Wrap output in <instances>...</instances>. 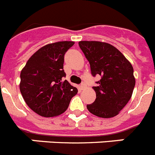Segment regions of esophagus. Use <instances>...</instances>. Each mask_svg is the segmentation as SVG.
Instances as JSON below:
<instances>
[{
    "label": "esophagus",
    "instance_id": "obj_1",
    "mask_svg": "<svg viewBox=\"0 0 155 155\" xmlns=\"http://www.w3.org/2000/svg\"><path fill=\"white\" fill-rule=\"evenodd\" d=\"M80 87H81V89H84V88H85V87H86L85 83H84V82H82L81 84H80Z\"/></svg>",
    "mask_w": 155,
    "mask_h": 155
}]
</instances>
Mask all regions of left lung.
<instances>
[{"label": "left lung", "mask_w": 155, "mask_h": 155, "mask_svg": "<svg viewBox=\"0 0 155 155\" xmlns=\"http://www.w3.org/2000/svg\"><path fill=\"white\" fill-rule=\"evenodd\" d=\"M90 64L91 75L101 79L93 87L96 98L87 105L90 113L102 118L118 115L129 102L135 86L134 68L120 51L106 42L81 41L78 42Z\"/></svg>", "instance_id": "left-lung-1"}]
</instances>
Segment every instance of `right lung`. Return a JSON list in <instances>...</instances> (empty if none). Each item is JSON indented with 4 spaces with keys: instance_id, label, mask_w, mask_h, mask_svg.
I'll use <instances>...</instances> for the list:
<instances>
[{
    "instance_id": "obj_1",
    "label": "right lung",
    "mask_w": 155,
    "mask_h": 155,
    "mask_svg": "<svg viewBox=\"0 0 155 155\" xmlns=\"http://www.w3.org/2000/svg\"><path fill=\"white\" fill-rule=\"evenodd\" d=\"M74 42L48 44L31 56L20 74V91L28 107L44 117L64 113L77 87L64 81V55Z\"/></svg>"
}]
</instances>
